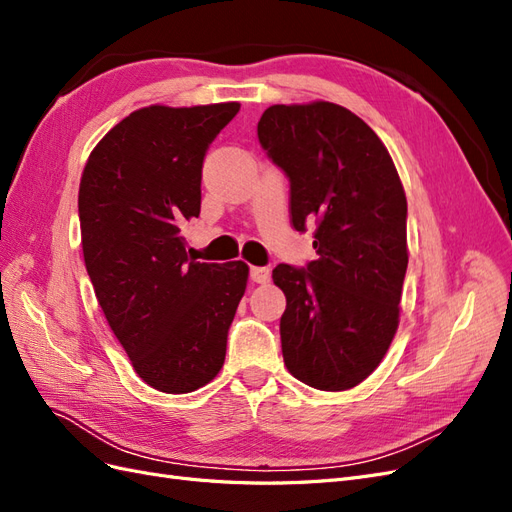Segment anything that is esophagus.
I'll list each match as a JSON object with an SVG mask.
<instances>
[{
    "instance_id": "1",
    "label": "esophagus",
    "mask_w": 512,
    "mask_h": 512,
    "mask_svg": "<svg viewBox=\"0 0 512 512\" xmlns=\"http://www.w3.org/2000/svg\"><path fill=\"white\" fill-rule=\"evenodd\" d=\"M269 269L267 267H252L250 269V280L256 284H267L269 282Z\"/></svg>"
}]
</instances>
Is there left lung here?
I'll return each mask as SVG.
<instances>
[{"label":"left lung","mask_w":512,"mask_h":512,"mask_svg":"<svg viewBox=\"0 0 512 512\" xmlns=\"http://www.w3.org/2000/svg\"><path fill=\"white\" fill-rule=\"evenodd\" d=\"M258 141L290 181V224H314L316 260L277 265L290 374L320 391L363 382L389 350L408 269V203L378 134L333 102L275 104Z\"/></svg>","instance_id":"left-lung-1"}]
</instances>
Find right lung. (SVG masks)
<instances>
[{
	"mask_svg": "<svg viewBox=\"0 0 512 512\" xmlns=\"http://www.w3.org/2000/svg\"><path fill=\"white\" fill-rule=\"evenodd\" d=\"M239 102L145 106L91 151L79 188L83 256L132 367L162 393H192L224 365L247 265L196 262L181 228L200 213L209 145Z\"/></svg>",
	"mask_w": 512,
	"mask_h": 512,
	"instance_id": "add662e5",
	"label": "right lung"
}]
</instances>
